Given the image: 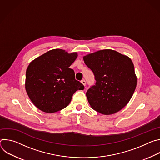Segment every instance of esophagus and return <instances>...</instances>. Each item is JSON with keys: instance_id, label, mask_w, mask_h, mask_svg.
<instances>
[{"instance_id": "obj_1", "label": "esophagus", "mask_w": 160, "mask_h": 160, "mask_svg": "<svg viewBox=\"0 0 160 160\" xmlns=\"http://www.w3.org/2000/svg\"><path fill=\"white\" fill-rule=\"evenodd\" d=\"M81 83H82L84 86H85V85H86V82H85V80H82L81 81Z\"/></svg>"}]
</instances>
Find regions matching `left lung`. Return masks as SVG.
Wrapping results in <instances>:
<instances>
[{
	"mask_svg": "<svg viewBox=\"0 0 160 160\" xmlns=\"http://www.w3.org/2000/svg\"><path fill=\"white\" fill-rule=\"evenodd\" d=\"M83 59L96 80L86 93L91 108L106 115L123 109L132 98L138 82L131 59L111 49L88 54Z\"/></svg>",
	"mask_w": 160,
	"mask_h": 160,
	"instance_id": "obj_1",
	"label": "left lung"
}]
</instances>
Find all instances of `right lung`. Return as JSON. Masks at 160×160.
<instances>
[{
    "mask_svg": "<svg viewBox=\"0 0 160 160\" xmlns=\"http://www.w3.org/2000/svg\"><path fill=\"white\" fill-rule=\"evenodd\" d=\"M77 52L51 50L33 60L26 72L25 89L33 104L40 110L52 113L66 108L77 90L84 86L75 80L70 68Z\"/></svg>",
    "mask_w": 160,
    "mask_h": 160,
    "instance_id": "add662e5",
    "label": "right lung"
}]
</instances>
